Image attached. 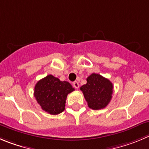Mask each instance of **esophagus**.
Segmentation results:
<instances>
[{"label": "esophagus", "instance_id": "esophagus-1", "mask_svg": "<svg viewBox=\"0 0 149 149\" xmlns=\"http://www.w3.org/2000/svg\"><path fill=\"white\" fill-rule=\"evenodd\" d=\"M73 87H74V88L75 89H78L79 88V82H78V81H74V82L73 83Z\"/></svg>", "mask_w": 149, "mask_h": 149}]
</instances>
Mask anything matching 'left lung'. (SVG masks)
Instances as JSON below:
<instances>
[{
  "label": "left lung",
  "mask_w": 149,
  "mask_h": 149,
  "mask_svg": "<svg viewBox=\"0 0 149 149\" xmlns=\"http://www.w3.org/2000/svg\"><path fill=\"white\" fill-rule=\"evenodd\" d=\"M88 107L94 110L104 109L112 99L113 84L100 74L92 73L87 79V84L80 87Z\"/></svg>",
  "instance_id": "obj_1"
}]
</instances>
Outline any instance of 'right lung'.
Wrapping results in <instances>:
<instances>
[{
  "label": "right lung",
  "instance_id": "right-lung-1",
  "mask_svg": "<svg viewBox=\"0 0 149 149\" xmlns=\"http://www.w3.org/2000/svg\"><path fill=\"white\" fill-rule=\"evenodd\" d=\"M73 90L69 82L48 75L37 81L34 95L43 110L51 115H58L65 110L67 95Z\"/></svg>",
  "mask_w": 149,
  "mask_h": 149
}]
</instances>
